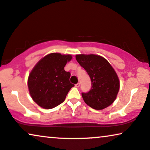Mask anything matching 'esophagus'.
Returning a JSON list of instances; mask_svg holds the SVG:
<instances>
[{"label": "esophagus", "mask_w": 150, "mask_h": 150, "mask_svg": "<svg viewBox=\"0 0 150 150\" xmlns=\"http://www.w3.org/2000/svg\"><path fill=\"white\" fill-rule=\"evenodd\" d=\"M75 86H76L77 88H79V86H80V83H77V84H75Z\"/></svg>", "instance_id": "obj_1"}]
</instances>
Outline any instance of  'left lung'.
<instances>
[{
	"mask_svg": "<svg viewBox=\"0 0 150 150\" xmlns=\"http://www.w3.org/2000/svg\"><path fill=\"white\" fill-rule=\"evenodd\" d=\"M75 58L91 79V91L81 94L84 102L98 110L108 107L117 98L120 88L115 69L106 59L98 55L79 54Z\"/></svg>",
	"mask_w": 150,
	"mask_h": 150,
	"instance_id": "obj_1",
	"label": "left lung"
}]
</instances>
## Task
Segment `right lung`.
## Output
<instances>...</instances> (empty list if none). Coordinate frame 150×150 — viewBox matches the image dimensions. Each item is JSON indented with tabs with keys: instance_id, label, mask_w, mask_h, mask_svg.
I'll list each match as a JSON object with an SVG mask.
<instances>
[{
	"instance_id": "1",
	"label": "right lung",
	"mask_w": 150,
	"mask_h": 150,
	"mask_svg": "<svg viewBox=\"0 0 150 150\" xmlns=\"http://www.w3.org/2000/svg\"><path fill=\"white\" fill-rule=\"evenodd\" d=\"M72 55L51 53L40 59L30 72L27 85L32 99L39 106L51 109L65 100L74 84L70 83L71 74L64 71Z\"/></svg>"
}]
</instances>
